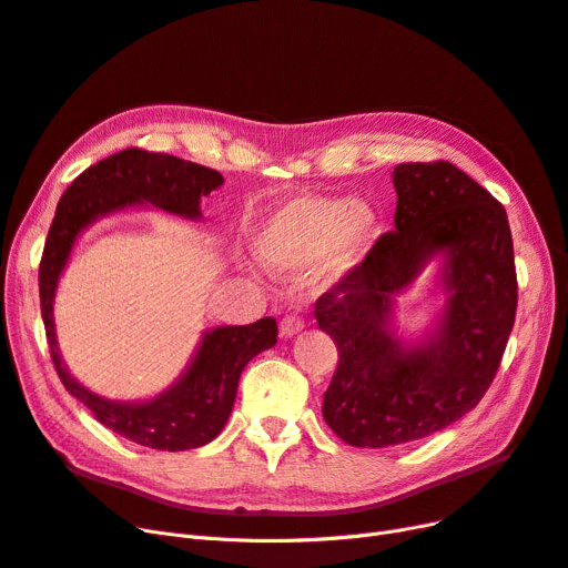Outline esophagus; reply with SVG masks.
<instances>
[{"label": "esophagus", "instance_id": "obj_1", "mask_svg": "<svg viewBox=\"0 0 568 568\" xmlns=\"http://www.w3.org/2000/svg\"><path fill=\"white\" fill-rule=\"evenodd\" d=\"M303 328H305V324H303V320L298 315H286L280 322V336L282 338H293L296 334H301Z\"/></svg>", "mask_w": 568, "mask_h": 568}]
</instances>
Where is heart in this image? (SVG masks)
I'll list each match as a JSON object with an SVG mask.
<instances>
[{
  "mask_svg": "<svg viewBox=\"0 0 568 568\" xmlns=\"http://www.w3.org/2000/svg\"><path fill=\"white\" fill-rule=\"evenodd\" d=\"M378 225V213L362 200L296 194L251 225L248 244L272 275L296 277L310 267L312 286L326 291L366 263Z\"/></svg>",
  "mask_w": 568,
  "mask_h": 568,
  "instance_id": "heart-1",
  "label": "heart"
}]
</instances>
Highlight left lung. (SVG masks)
Returning a JSON list of instances; mask_svg holds the SVG:
<instances>
[{"label": "left lung", "instance_id": "left-lung-1", "mask_svg": "<svg viewBox=\"0 0 568 568\" xmlns=\"http://www.w3.org/2000/svg\"><path fill=\"white\" fill-rule=\"evenodd\" d=\"M395 232L315 305L338 347L324 393L326 425L349 446L423 439L473 410L491 385L515 324L517 275L507 213L448 162L395 166ZM433 260L445 303L418 342L396 336V296Z\"/></svg>", "mask_w": 568, "mask_h": 568}]
</instances>
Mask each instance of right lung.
Returning <instances> with one entry per match:
<instances>
[{"mask_svg":"<svg viewBox=\"0 0 568 568\" xmlns=\"http://www.w3.org/2000/svg\"><path fill=\"white\" fill-rule=\"evenodd\" d=\"M223 185V175L162 152L129 148L82 171L55 206L44 256L39 263V303L53 366L68 393L112 433L158 452H187L216 439L225 427L244 366L277 343V322L263 317L246 326L204 331L190 364L160 395L114 402L77 381L55 341L53 298L80 234L116 211L158 206L173 216L200 221V202Z\"/></svg>","mask_w":568,"mask_h":568,"instance_id":"obj_1","label":"right lung"}]
</instances>
